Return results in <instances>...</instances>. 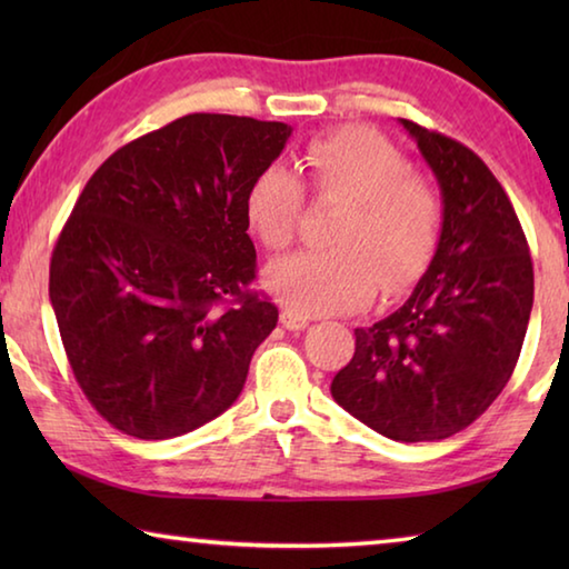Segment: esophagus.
Masks as SVG:
<instances>
[{"instance_id": "1", "label": "esophagus", "mask_w": 569, "mask_h": 569, "mask_svg": "<svg viewBox=\"0 0 569 569\" xmlns=\"http://www.w3.org/2000/svg\"><path fill=\"white\" fill-rule=\"evenodd\" d=\"M281 323L286 326L288 331H301V329H306V326H308V319H306V316H301V313L291 311V308H283V311H281Z\"/></svg>"}]
</instances>
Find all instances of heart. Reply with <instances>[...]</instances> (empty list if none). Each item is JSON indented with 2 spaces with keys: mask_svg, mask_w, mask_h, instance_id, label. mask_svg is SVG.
<instances>
[{
  "mask_svg": "<svg viewBox=\"0 0 569 569\" xmlns=\"http://www.w3.org/2000/svg\"><path fill=\"white\" fill-rule=\"evenodd\" d=\"M303 166L321 200L343 203L333 248L288 256L266 271V286L301 316L343 313L377 293L407 291L437 253L445 208L431 182L383 134L346 128L308 142ZM303 186L268 166L246 196V218L261 243L286 250L298 233Z\"/></svg>",
  "mask_w": 569,
  "mask_h": 569,
  "instance_id": "heart-1",
  "label": "heart"
}]
</instances>
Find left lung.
Masks as SVG:
<instances>
[{"label":"left lung","mask_w":569,"mask_h":569,"mask_svg":"<svg viewBox=\"0 0 569 569\" xmlns=\"http://www.w3.org/2000/svg\"><path fill=\"white\" fill-rule=\"evenodd\" d=\"M441 188L437 253L401 308L356 329L336 373L339 407L393 441L467 429L512 377L535 301L525 230L477 152L401 120Z\"/></svg>","instance_id":"obj_1"}]
</instances>
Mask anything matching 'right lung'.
<instances>
[{
	"instance_id": "obj_1",
	"label": "right lung",
	"mask_w": 569,
	"mask_h": 569,
	"mask_svg": "<svg viewBox=\"0 0 569 569\" xmlns=\"http://www.w3.org/2000/svg\"><path fill=\"white\" fill-rule=\"evenodd\" d=\"M291 128L196 112L128 142L77 198L50 301L84 397L122 435L172 439L243 391L278 308L250 291L246 196Z\"/></svg>"
}]
</instances>
